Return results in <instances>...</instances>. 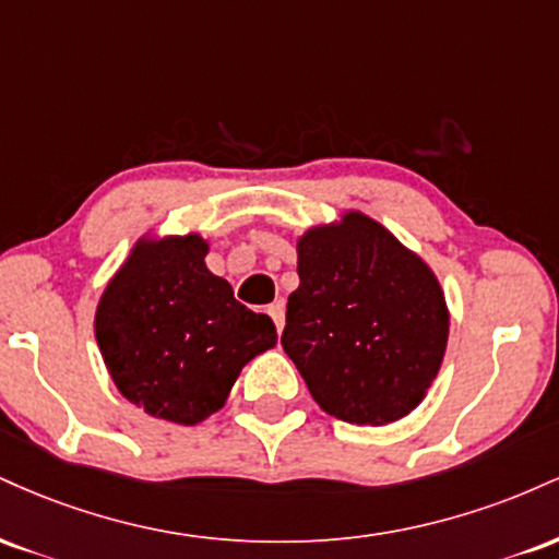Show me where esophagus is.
Here are the masks:
<instances>
[{"label":"esophagus","instance_id":"esophagus-1","mask_svg":"<svg viewBox=\"0 0 559 559\" xmlns=\"http://www.w3.org/2000/svg\"><path fill=\"white\" fill-rule=\"evenodd\" d=\"M267 316L273 318V323H275V329H278V333L284 331V323H286V307H284V301H273V305L267 307Z\"/></svg>","mask_w":559,"mask_h":559}]
</instances>
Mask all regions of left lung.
Here are the masks:
<instances>
[{"label":"left lung","instance_id":"left-lung-1","mask_svg":"<svg viewBox=\"0 0 559 559\" xmlns=\"http://www.w3.org/2000/svg\"><path fill=\"white\" fill-rule=\"evenodd\" d=\"M286 355L333 418L386 426L413 413L444 360L449 310L418 254L362 213L297 241Z\"/></svg>","mask_w":559,"mask_h":559}]
</instances>
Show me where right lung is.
Returning a JSON list of instances; mask_svg holds the SVG:
<instances>
[{
    "label": "right lung",
    "mask_w": 559,
    "mask_h": 559,
    "mask_svg": "<svg viewBox=\"0 0 559 559\" xmlns=\"http://www.w3.org/2000/svg\"><path fill=\"white\" fill-rule=\"evenodd\" d=\"M207 249L199 234L141 239L96 305V344L115 386L178 426L217 413L243 365L278 338L271 318L207 271Z\"/></svg>",
    "instance_id": "right-lung-1"
}]
</instances>
